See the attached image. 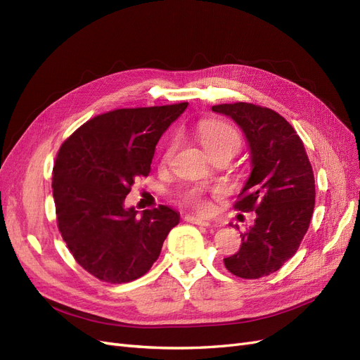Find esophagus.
Listing matches in <instances>:
<instances>
[{
	"label": "esophagus",
	"mask_w": 360,
	"mask_h": 360,
	"mask_svg": "<svg viewBox=\"0 0 360 360\" xmlns=\"http://www.w3.org/2000/svg\"><path fill=\"white\" fill-rule=\"evenodd\" d=\"M184 221L189 222V224H195V225H201V226H210V222L209 221H204V219H200V217H195V216H191V214H186L184 216Z\"/></svg>",
	"instance_id": "obj_1"
}]
</instances>
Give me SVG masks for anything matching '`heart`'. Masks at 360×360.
<instances>
[{
	"label": "heart",
	"instance_id": "1",
	"mask_svg": "<svg viewBox=\"0 0 360 360\" xmlns=\"http://www.w3.org/2000/svg\"><path fill=\"white\" fill-rule=\"evenodd\" d=\"M198 138L201 141V144L205 147V150L212 155L217 153V151H225V150L236 153L242 144V136L234 126H231L226 122H222V120H214V118L201 120L198 124ZM171 155H172V146H169L165 150V153L162 156V162L167 163ZM221 193H222L221 189L213 191V195H216V197H219ZM179 200L183 205L189 207V209L195 212L207 213L210 210L209 195H207L205 191L201 188H189L186 191H183L180 193Z\"/></svg>",
	"mask_w": 360,
	"mask_h": 360
}]
</instances>
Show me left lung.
<instances>
[{"mask_svg":"<svg viewBox=\"0 0 360 360\" xmlns=\"http://www.w3.org/2000/svg\"><path fill=\"white\" fill-rule=\"evenodd\" d=\"M212 110L230 115L249 141L252 172L234 209L257 213L249 231L240 233V249L224 264L238 278H263L297 252L308 231L315 205L312 165L296 130L270 108L234 102Z\"/></svg>","mask_w":360,"mask_h":360,"instance_id":"obj_1","label":"left lung"}]
</instances>
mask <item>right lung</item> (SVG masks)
I'll return each mask as SVG.
<instances>
[{
	"label": "right lung",
	"mask_w": 360,
	"mask_h": 360,
	"mask_svg": "<svg viewBox=\"0 0 360 360\" xmlns=\"http://www.w3.org/2000/svg\"><path fill=\"white\" fill-rule=\"evenodd\" d=\"M188 102L122 108L93 117L61 144L52 169L57 225L73 258L94 278L123 284L159 258L179 213L167 205L124 209L138 177H148L158 141Z\"/></svg>",
	"instance_id": "1"
}]
</instances>
